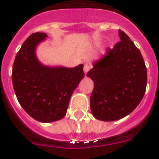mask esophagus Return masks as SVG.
Here are the masks:
<instances>
[{
  "instance_id": "1",
  "label": "esophagus",
  "mask_w": 159,
  "mask_h": 159,
  "mask_svg": "<svg viewBox=\"0 0 159 159\" xmlns=\"http://www.w3.org/2000/svg\"><path fill=\"white\" fill-rule=\"evenodd\" d=\"M90 68H91V67H90V65L88 64H85L84 66V71L85 74H87V73L88 72V71L90 70Z\"/></svg>"
}]
</instances>
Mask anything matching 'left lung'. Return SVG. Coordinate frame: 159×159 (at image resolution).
Returning <instances> with one entry per match:
<instances>
[{"mask_svg": "<svg viewBox=\"0 0 159 159\" xmlns=\"http://www.w3.org/2000/svg\"><path fill=\"white\" fill-rule=\"evenodd\" d=\"M113 48L93 61L87 76L94 82L90 107L95 119L111 122L128 116L146 92L147 67L142 54L124 32Z\"/></svg>", "mask_w": 159, "mask_h": 159, "instance_id": "1", "label": "left lung"}]
</instances>
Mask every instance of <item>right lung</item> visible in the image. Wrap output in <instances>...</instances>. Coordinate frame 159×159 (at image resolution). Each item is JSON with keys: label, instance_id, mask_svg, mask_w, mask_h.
Masks as SVG:
<instances>
[{"label": "right lung", "instance_id": "obj_1", "mask_svg": "<svg viewBox=\"0 0 159 159\" xmlns=\"http://www.w3.org/2000/svg\"><path fill=\"white\" fill-rule=\"evenodd\" d=\"M48 35L36 32L24 42L14 60L12 80L24 110L41 123L62 119L73 92L84 77V65L75 67L42 64L36 48Z\"/></svg>", "mask_w": 159, "mask_h": 159}]
</instances>
